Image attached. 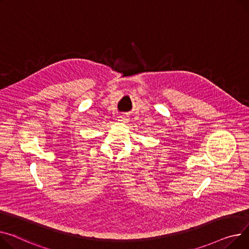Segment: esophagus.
<instances>
[{"label":"esophagus","mask_w":249,"mask_h":249,"mask_svg":"<svg viewBox=\"0 0 249 249\" xmlns=\"http://www.w3.org/2000/svg\"><path fill=\"white\" fill-rule=\"evenodd\" d=\"M118 121L122 122V123H128L129 122V118L127 117V116L121 115V116H119V117H118Z\"/></svg>","instance_id":"esophagus-1"}]
</instances>
